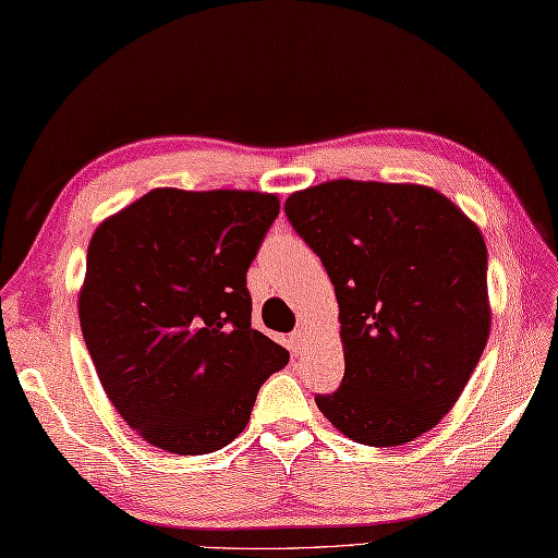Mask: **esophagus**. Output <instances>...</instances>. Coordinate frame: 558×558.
Segmentation results:
<instances>
[{
    "instance_id": "esophagus-1",
    "label": "esophagus",
    "mask_w": 558,
    "mask_h": 558,
    "mask_svg": "<svg viewBox=\"0 0 558 558\" xmlns=\"http://www.w3.org/2000/svg\"><path fill=\"white\" fill-rule=\"evenodd\" d=\"M289 344H291L293 354H303V349H305V329L303 327L295 329V332L289 339Z\"/></svg>"
}]
</instances>
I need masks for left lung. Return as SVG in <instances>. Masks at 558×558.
<instances>
[{
  "mask_svg": "<svg viewBox=\"0 0 558 558\" xmlns=\"http://www.w3.org/2000/svg\"><path fill=\"white\" fill-rule=\"evenodd\" d=\"M283 211L339 303L344 380L317 409L363 446L426 434L458 402L492 329L480 226L434 187L373 180L293 192Z\"/></svg>",
  "mask_w": 558,
  "mask_h": 558,
  "instance_id": "1",
  "label": "left lung"
}]
</instances>
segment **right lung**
<instances>
[{
    "instance_id": "1",
    "label": "right lung",
    "mask_w": 558,
    "mask_h": 558,
    "mask_svg": "<svg viewBox=\"0 0 558 558\" xmlns=\"http://www.w3.org/2000/svg\"><path fill=\"white\" fill-rule=\"evenodd\" d=\"M279 214L253 190L156 187L98 226L78 323L118 414L175 454L221 450L289 351L250 325L247 267Z\"/></svg>"
}]
</instances>
